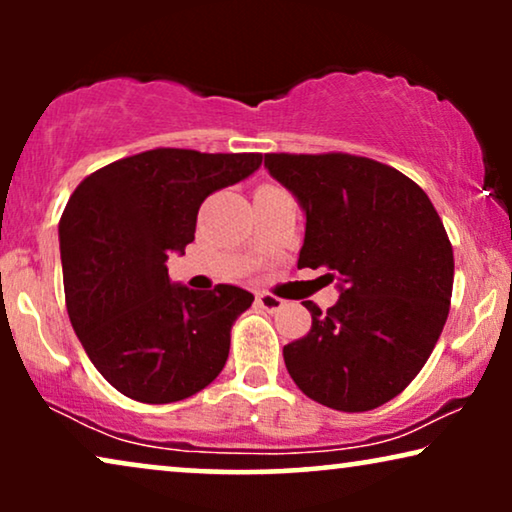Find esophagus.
<instances>
[{"mask_svg": "<svg viewBox=\"0 0 512 512\" xmlns=\"http://www.w3.org/2000/svg\"><path fill=\"white\" fill-rule=\"evenodd\" d=\"M256 303L263 307L265 312H279L282 310V307L286 305L282 298H277V296H272V293H258V298H256Z\"/></svg>", "mask_w": 512, "mask_h": 512, "instance_id": "esophagus-1", "label": "esophagus"}]
</instances>
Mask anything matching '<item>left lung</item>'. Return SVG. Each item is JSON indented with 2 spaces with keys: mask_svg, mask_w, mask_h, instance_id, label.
<instances>
[{
  "mask_svg": "<svg viewBox=\"0 0 512 512\" xmlns=\"http://www.w3.org/2000/svg\"><path fill=\"white\" fill-rule=\"evenodd\" d=\"M305 214L298 268H324L340 298L284 347L305 396L366 412L401 394L429 359L450 312L454 256L429 195L394 167L349 153H265Z\"/></svg>",
  "mask_w": 512,
  "mask_h": 512,
  "instance_id": "left-lung-1",
  "label": "left lung"
}]
</instances>
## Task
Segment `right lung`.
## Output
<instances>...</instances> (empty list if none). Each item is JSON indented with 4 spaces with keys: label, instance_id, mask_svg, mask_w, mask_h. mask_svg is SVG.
I'll return each instance as SVG.
<instances>
[{
    "label": "right lung",
    "instance_id": "add662e5",
    "mask_svg": "<svg viewBox=\"0 0 512 512\" xmlns=\"http://www.w3.org/2000/svg\"><path fill=\"white\" fill-rule=\"evenodd\" d=\"M261 163V153L153 149L76 186L58 226L67 312L88 359L121 394L184 401L226 366L230 328L254 296L233 284H174L165 261L195 240L207 195Z\"/></svg>",
    "mask_w": 512,
    "mask_h": 512
}]
</instances>
